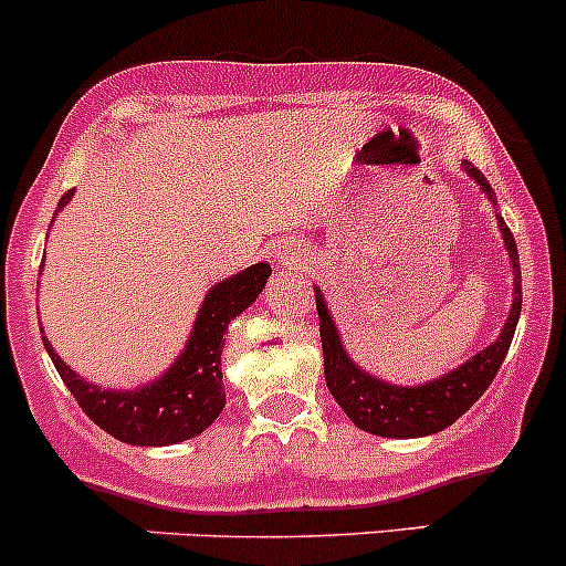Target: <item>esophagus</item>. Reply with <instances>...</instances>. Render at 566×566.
Segmentation results:
<instances>
[{
  "label": "esophagus",
  "mask_w": 566,
  "mask_h": 566,
  "mask_svg": "<svg viewBox=\"0 0 566 566\" xmlns=\"http://www.w3.org/2000/svg\"><path fill=\"white\" fill-rule=\"evenodd\" d=\"M275 261L281 270H302V266L307 264V253L300 242H283L281 248H277Z\"/></svg>",
  "instance_id": "34e87169"
}]
</instances>
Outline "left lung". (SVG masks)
<instances>
[{
	"label": "left lung",
	"instance_id": "1",
	"mask_svg": "<svg viewBox=\"0 0 566 566\" xmlns=\"http://www.w3.org/2000/svg\"><path fill=\"white\" fill-rule=\"evenodd\" d=\"M469 179L480 185L488 201L496 207V196L488 179L471 166L469 160L460 163ZM501 240L504 250L510 255L512 266V307L506 316L504 326L499 329V337L476 352L474 357L465 359L458 368L447 370L444 376H436L433 381L413 384H392L387 378H378L376 373L359 368L352 359V354L343 346L340 329H337L335 318H332L329 305H326L324 294L318 285L316 289V311H318V332H322V348H324V378L329 387L332 398L337 400L346 417L357 424L359 430L373 436H384V439H419V436H433L439 430L450 428L458 417H463L476 400L482 398L496 373L504 363L506 352H510L512 335H515L517 318H521V261H517V248L512 240L510 229H506L504 218L496 212Z\"/></svg>",
	"mask_w": 566,
	"mask_h": 566
}]
</instances>
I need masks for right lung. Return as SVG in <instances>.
<instances>
[{
  "label": "right lung",
  "mask_w": 566,
  "mask_h": 566,
  "mask_svg": "<svg viewBox=\"0 0 566 566\" xmlns=\"http://www.w3.org/2000/svg\"><path fill=\"white\" fill-rule=\"evenodd\" d=\"M75 190H67L56 203V212L67 207ZM54 223V220H51ZM43 272V270H40ZM272 266L266 261L248 266L226 281L214 283L196 313L193 329L179 357L160 376L133 389H106L70 370L43 335V346L62 381L78 400L86 417L114 439L133 447H168L203 433L226 406L223 335L229 324L248 311L264 291Z\"/></svg>",
  "instance_id": "add662e5"
}]
</instances>
